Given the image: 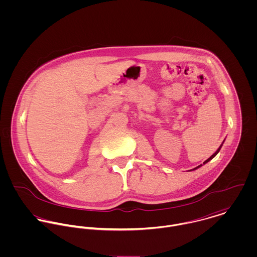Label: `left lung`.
<instances>
[{"mask_svg":"<svg viewBox=\"0 0 257 257\" xmlns=\"http://www.w3.org/2000/svg\"><path fill=\"white\" fill-rule=\"evenodd\" d=\"M220 148H219V149H218V150H217V151H216V152H215V153H214V154H213V155H212V156H211V157H210V158H208V159H207V160H206V161H205V162H204V164H205V163H207V162H209V161H210V160H211V159H213V158H214V157H215V156H216V155H217V154H218V153H219V151H220ZM201 166H202V164H201V165H199V166H198V167H196V168H194V170H195V169H197V168H199V167H201Z\"/></svg>","mask_w":257,"mask_h":257,"instance_id":"1","label":"left lung"}]
</instances>
